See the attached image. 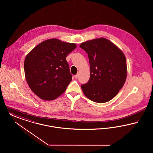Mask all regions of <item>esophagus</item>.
Here are the masks:
<instances>
[{
    "mask_svg": "<svg viewBox=\"0 0 153 153\" xmlns=\"http://www.w3.org/2000/svg\"><path fill=\"white\" fill-rule=\"evenodd\" d=\"M78 76H79V74H76V75H74V77H75V79H77V78H78Z\"/></svg>",
    "mask_w": 153,
    "mask_h": 153,
    "instance_id": "1",
    "label": "esophagus"
}]
</instances>
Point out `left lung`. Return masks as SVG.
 I'll return each instance as SVG.
<instances>
[{
	"mask_svg": "<svg viewBox=\"0 0 153 153\" xmlns=\"http://www.w3.org/2000/svg\"><path fill=\"white\" fill-rule=\"evenodd\" d=\"M80 48L88 55L90 75L81 85L90 100L104 103L117 95L127 77V62L124 53L110 41L101 38L82 43Z\"/></svg>",
	"mask_w": 153,
	"mask_h": 153,
	"instance_id": "8db88e82",
	"label": "left lung"
}]
</instances>
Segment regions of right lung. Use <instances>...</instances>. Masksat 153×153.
Returning <instances> with one entry per match:
<instances>
[{
    "label": "right lung",
    "instance_id": "right-lung-1",
    "mask_svg": "<svg viewBox=\"0 0 153 153\" xmlns=\"http://www.w3.org/2000/svg\"><path fill=\"white\" fill-rule=\"evenodd\" d=\"M76 47L75 44L52 39L30 52L25 60V74L34 94L50 101L63 93L72 80L66 57Z\"/></svg>",
    "mask_w": 153,
    "mask_h": 153
}]
</instances>
